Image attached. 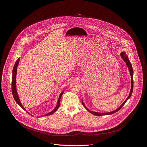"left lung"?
Segmentation results:
<instances>
[{
	"mask_svg": "<svg viewBox=\"0 0 147 147\" xmlns=\"http://www.w3.org/2000/svg\"><path fill=\"white\" fill-rule=\"evenodd\" d=\"M120 55H121V57L122 59H123V60H124V61L126 63V64L127 67L129 68L130 73L131 80H132V82H131V83H131V89H130V94H129V96L127 97V98L125 100V102H123V103L120 105V107L119 108H118V109H117V110H115V111H113L110 112V113H96V112H94V111H92L89 110L88 109V108H87L85 105H84V103H83V101H82V103L84 107V108H85V109H86L89 113H90L92 114H94V115H97V116H101V115H110V114H113V113H116V112H117L119 110H120L121 109L122 107H123V105H124V104L126 102V101L130 98V97L131 96V95H132V92H133V88H134V80H133L134 71H133L132 66V64H131L130 62V61H129V58H128V57L126 55L125 52H121V53H120Z\"/></svg>",
	"mask_w": 147,
	"mask_h": 147,
	"instance_id": "obj_1",
	"label": "left lung"
}]
</instances>
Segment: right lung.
I'll return each instance as SVG.
<instances>
[{
    "label": "right lung",
    "instance_id": "obj_1",
    "mask_svg": "<svg viewBox=\"0 0 147 147\" xmlns=\"http://www.w3.org/2000/svg\"><path fill=\"white\" fill-rule=\"evenodd\" d=\"M19 61H20V58H18L17 61L15 62V64L13 66V70H12V95H13V98L15 100V101L17 102V103L22 108V109H24L25 111L26 109L24 108V107H23L22 105V104H21L20 101V99H19V98H18V94H17V89H16V74H17V66L18 65V63H19ZM63 94V92H62V93L60 94L59 95V97L58 98V103H57V105L56 106V107L54 109V110H53L51 112L48 113V114H46L45 115H43V116H46V115H49L51 114H52L53 113H55L58 109V107H59L60 105V99H61V98L62 96V95Z\"/></svg>",
    "mask_w": 147,
    "mask_h": 147
}]
</instances>
